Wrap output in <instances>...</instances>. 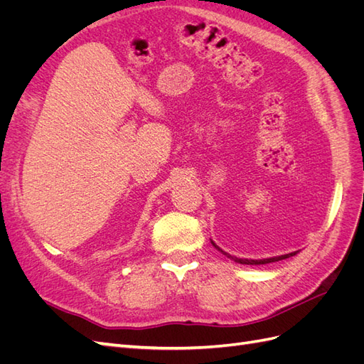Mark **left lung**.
I'll return each instance as SVG.
<instances>
[{
  "label": "left lung",
  "mask_w": 364,
  "mask_h": 364,
  "mask_svg": "<svg viewBox=\"0 0 364 364\" xmlns=\"http://www.w3.org/2000/svg\"><path fill=\"white\" fill-rule=\"evenodd\" d=\"M213 243V246L217 249V250H220L223 253V255H226L228 258H230V259H234L235 262H240V264H249V266H258V264H269V262H274V261H281V259H285V258H290V257H293V255H296L297 252H291V253H285V255H281V257H273V258H264V259H245V258H237V257H232V255H229V253H226L225 250H222L220 249L214 241H211Z\"/></svg>",
  "instance_id": "obj_1"
}]
</instances>
